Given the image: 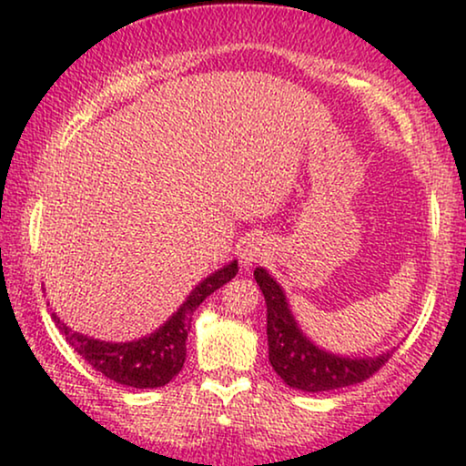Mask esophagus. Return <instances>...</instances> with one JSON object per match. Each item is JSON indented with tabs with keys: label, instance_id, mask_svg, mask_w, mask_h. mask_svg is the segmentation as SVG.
Returning a JSON list of instances; mask_svg holds the SVG:
<instances>
[{
	"label": "esophagus",
	"instance_id": "1",
	"mask_svg": "<svg viewBox=\"0 0 466 466\" xmlns=\"http://www.w3.org/2000/svg\"><path fill=\"white\" fill-rule=\"evenodd\" d=\"M267 257V250H265V244L260 239H250L244 248V252H241V258H244V265L246 267H252L260 263Z\"/></svg>",
	"mask_w": 466,
	"mask_h": 466
}]
</instances>
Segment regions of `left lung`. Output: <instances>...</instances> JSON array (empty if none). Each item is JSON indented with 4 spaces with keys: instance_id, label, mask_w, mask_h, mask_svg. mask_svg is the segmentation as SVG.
Masks as SVG:
<instances>
[{
    "instance_id": "left-lung-1",
    "label": "left lung",
    "mask_w": 466,
    "mask_h": 466,
    "mask_svg": "<svg viewBox=\"0 0 466 466\" xmlns=\"http://www.w3.org/2000/svg\"><path fill=\"white\" fill-rule=\"evenodd\" d=\"M267 303V341L269 362L284 384L303 392H329L373 378L392 354L378 359H341L318 350L297 327L279 286L265 269L254 271Z\"/></svg>"
}]
</instances>
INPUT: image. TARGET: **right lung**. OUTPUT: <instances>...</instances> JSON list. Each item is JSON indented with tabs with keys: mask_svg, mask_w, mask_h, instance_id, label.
I'll list each match as a JSON object with an SVG mask.
<instances>
[{
	"mask_svg": "<svg viewBox=\"0 0 466 466\" xmlns=\"http://www.w3.org/2000/svg\"><path fill=\"white\" fill-rule=\"evenodd\" d=\"M238 273V263L222 267L220 271L203 279L197 289L190 292V297L184 301L180 309L165 322V327L157 330L155 335L144 337L139 341L129 343H107L97 341L91 337L72 333L66 324H61L55 316L56 327L66 341L78 352L95 371H99L106 378L116 381V384L131 388H161L169 384L177 373L182 371L184 360H187V339L193 320L195 309L218 290L220 286L231 282Z\"/></svg>",
	"mask_w": 466,
	"mask_h": 466,
	"instance_id": "1",
	"label": "right lung"
}]
</instances>
